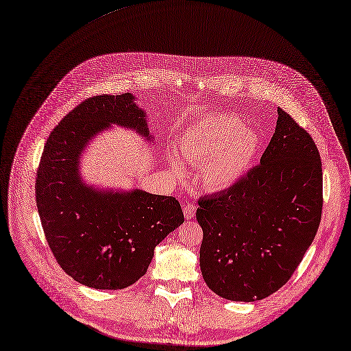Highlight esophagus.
<instances>
[{
	"label": "esophagus",
	"mask_w": 351,
	"mask_h": 351,
	"mask_svg": "<svg viewBox=\"0 0 351 351\" xmlns=\"http://www.w3.org/2000/svg\"><path fill=\"white\" fill-rule=\"evenodd\" d=\"M196 215V207L193 206V204H186L185 207H184V217L186 218V219H191V218H193Z\"/></svg>",
	"instance_id": "esophagus-1"
}]
</instances>
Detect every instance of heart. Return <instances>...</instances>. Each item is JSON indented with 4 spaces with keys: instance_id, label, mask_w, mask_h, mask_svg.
Here are the masks:
<instances>
[{
    "instance_id": "1",
    "label": "heart",
    "mask_w": 351,
    "mask_h": 351,
    "mask_svg": "<svg viewBox=\"0 0 351 351\" xmlns=\"http://www.w3.org/2000/svg\"><path fill=\"white\" fill-rule=\"evenodd\" d=\"M258 133L239 118L215 114L200 118L180 136L177 152L185 160L200 165L199 177L210 192H222L235 186L253 167L260 151ZM170 167L184 171V165L169 154Z\"/></svg>"
}]
</instances>
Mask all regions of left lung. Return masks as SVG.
<instances>
[{
    "mask_svg": "<svg viewBox=\"0 0 351 351\" xmlns=\"http://www.w3.org/2000/svg\"><path fill=\"white\" fill-rule=\"evenodd\" d=\"M322 208L317 147L278 108L260 165L233 188L199 200L200 268L207 286L230 301L253 302L274 294L312 245Z\"/></svg>",
    "mask_w": 351,
    "mask_h": 351,
    "instance_id": "8db88e82",
    "label": "left lung"
}]
</instances>
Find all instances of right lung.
I'll return each instance as SVG.
<instances>
[{
  "mask_svg": "<svg viewBox=\"0 0 351 351\" xmlns=\"http://www.w3.org/2000/svg\"><path fill=\"white\" fill-rule=\"evenodd\" d=\"M136 99L126 93L80 104L50 133L36 174V206L49 246L69 276L93 289L121 290L137 282L155 246L184 223L173 196L105 189L83 178L86 148L113 125L154 143L147 112Z\"/></svg>",
  "mask_w": 351,
  "mask_h": 351,
  "instance_id": "add662e5",
  "label": "right lung"
}]
</instances>
